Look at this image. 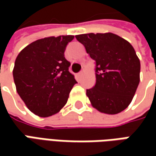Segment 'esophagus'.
Here are the masks:
<instances>
[{"mask_svg":"<svg viewBox=\"0 0 156 156\" xmlns=\"http://www.w3.org/2000/svg\"><path fill=\"white\" fill-rule=\"evenodd\" d=\"M82 73H83V72H82V71H81L80 73H78V75H77V76H78V77H81V75H82Z\"/></svg>","mask_w":156,"mask_h":156,"instance_id":"esophagus-1","label":"esophagus"}]
</instances>
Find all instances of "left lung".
Masks as SVG:
<instances>
[{
	"label": "left lung",
	"mask_w": 156,
	"mask_h": 156,
	"mask_svg": "<svg viewBox=\"0 0 156 156\" xmlns=\"http://www.w3.org/2000/svg\"><path fill=\"white\" fill-rule=\"evenodd\" d=\"M75 38L95 62V85L87 96L97 110L115 115L128 108L140 82L141 63L133 46L112 33L83 34Z\"/></svg>",
	"instance_id": "obj_1"
}]
</instances>
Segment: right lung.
Masks as SVG:
<instances>
[{"instance_id": "obj_1", "label": "right lung", "mask_w": 156, "mask_h": 156, "mask_svg": "<svg viewBox=\"0 0 156 156\" xmlns=\"http://www.w3.org/2000/svg\"><path fill=\"white\" fill-rule=\"evenodd\" d=\"M74 35L50 36L30 43L16 57L13 76L16 91L34 115H55L67 103L77 81L69 71L64 52Z\"/></svg>"}]
</instances>
